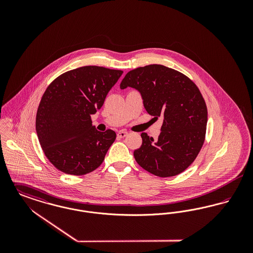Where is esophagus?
<instances>
[{"mask_svg": "<svg viewBox=\"0 0 253 253\" xmlns=\"http://www.w3.org/2000/svg\"><path fill=\"white\" fill-rule=\"evenodd\" d=\"M127 134H128V132H126V131H120V132H118V136L121 137V138L125 137Z\"/></svg>", "mask_w": 253, "mask_h": 253, "instance_id": "obj_1", "label": "esophagus"}]
</instances>
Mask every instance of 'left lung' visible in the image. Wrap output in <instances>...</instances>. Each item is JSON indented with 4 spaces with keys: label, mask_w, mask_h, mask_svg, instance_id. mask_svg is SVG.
I'll return each mask as SVG.
<instances>
[{
    "label": "left lung",
    "mask_w": 253,
    "mask_h": 253,
    "mask_svg": "<svg viewBox=\"0 0 253 253\" xmlns=\"http://www.w3.org/2000/svg\"><path fill=\"white\" fill-rule=\"evenodd\" d=\"M127 87L140 93L148 114L163 119L157 140L141 133L142 145L133 152L136 162L159 177L179 174L204 143L208 111L199 89L182 73L160 64L127 73L121 89Z\"/></svg>",
    "instance_id": "1"
}]
</instances>
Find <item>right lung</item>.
<instances>
[{
  "instance_id": "obj_1",
  "label": "right lung",
  "mask_w": 253,
  "mask_h": 253,
  "mask_svg": "<svg viewBox=\"0 0 253 253\" xmlns=\"http://www.w3.org/2000/svg\"><path fill=\"white\" fill-rule=\"evenodd\" d=\"M121 70L84 66L51 83L40 102L36 131L49 161L61 171L83 175L103 162L116 139L113 130L99 132L91 116L122 75Z\"/></svg>"
}]
</instances>
